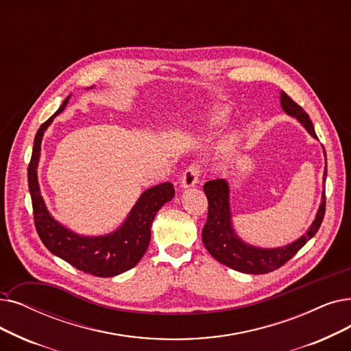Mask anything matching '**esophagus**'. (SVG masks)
I'll return each mask as SVG.
<instances>
[{"label":"esophagus","instance_id":"34e87169","mask_svg":"<svg viewBox=\"0 0 351 351\" xmlns=\"http://www.w3.org/2000/svg\"><path fill=\"white\" fill-rule=\"evenodd\" d=\"M202 173V167L199 165H191L184 171V173L180 175V186L182 188H191L197 184V178Z\"/></svg>","mask_w":351,"mask_h":351}]
</instances>
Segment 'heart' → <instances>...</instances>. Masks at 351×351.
<instances>
[{
  "instance_id": "heart-1",
  "label": "heart",
  "mask_w": 351,
  "mask_h": 351,
  "mask_svg": "<svg viewBox=\"0 0 351 351\" xmlns=\"http://www.w3.org/2000/svg\"><path fill=\"white\" fill-rule=\"evenodd\" d=\"M223 119H225V114L219 113L218 116H215V119H213V123H221V121H223Z\"/></svg>"
}]
</instances>
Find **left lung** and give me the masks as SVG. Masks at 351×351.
I'll list each match as a JSON object with an SVG mask.
<instances>
[{
	"mask_svg": "<svg viewBox=\"0 0 351 351\" xmlns=\"http://www.w3.org/2000/svg\"><path fill=\"white\" fill-rule=\"evenodd\" d=\"M282 109L294 117H297L308 133L317 138L313 121L298 103H295L287 93H281ZM327 178V156L324 180ZM204 192L208 197V218L202 230V241L209 254L221 264L230 267L235 271L245 274H268L276 271L287 264L291 258L317 234L322 226L326 213V191L322 197V205L317 212V217L310 226V230L301 238L289 245L261 250L242 242L234 232L231 226V210H230V189L223 179L209 180L204 185Z\"/></svg>",
	"mask_w": 351,
	"mask_h": 351,
	"instance_id": "1",
	"label": "left lung"
}]
</instances>
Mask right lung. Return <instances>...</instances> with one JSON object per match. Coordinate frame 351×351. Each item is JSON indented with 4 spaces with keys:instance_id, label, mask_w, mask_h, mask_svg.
Listing matches in <instances>:
<instances>
[{
    "instance_id": "1",
    "label": "right lung",
    "mask_w": 351,
    "mask_h": 351,
    "mask_svg": "<svg viewBox=\"0 0 351 351\" xmlns=\"http://www.w3.org/2000/svg\"><path fill=\"white\" fill-rule=\"evenodd\" d=\"M69 99L70 96L49 120L44 121L34 138L33 155L28 163V189L32 195L34 225L44 247L74 268L95 277H114L141 261L149 247L152 222L158 210L175 196V188L171 182H165L143 192L125 223L117 231L104 237L75 235L54 221L40 195L37 165L44 130L54 116L64 110Z\"/></svg>"
}]
</instances>
